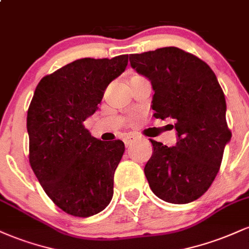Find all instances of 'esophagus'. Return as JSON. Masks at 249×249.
I'll return each instance as SVG.
<instances>
[{"label":"esophagus","instance_id":"34e87169","mask_svg":"<svg viewBox=\"0 0 249 249\" xmlns=\"http://www.w3.org/2000/svg\"><path fill=\"white\" fill-rule=\"evenodd\" d=\"M136 139H137V137L133 136V134H127V136H125L124 137L125 146H130V145L132 144V142L136 141Z\"/></svg>","mask_w":249,"mask_h":249}]
</instances>
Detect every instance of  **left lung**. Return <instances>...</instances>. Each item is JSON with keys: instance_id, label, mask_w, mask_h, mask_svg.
<instances>
[{"instance_id": "obj_1", "label": "left lung", "mask_w": 249, "mask_h": 249, "mask_svg": "<svg viewBox=\"0 0 249 249\" xmlns=\"http://www.w3.org/2000/svg\"><path fill=\"white\" fill-rule=\"evenodd\" d=\"M130 63L151 81L153 116L174 119L178 134L172 147L150 139L153 153L144 168L148 185L164 201H194L212 185L232 138L224 91L208 64L179 48L132 53Z\"/></svg>"}]
</instances>
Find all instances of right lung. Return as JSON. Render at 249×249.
Wrapping results in <instances>:
<instances>
[{"label":"right lung","instance_id":"1","mask_svg":"<svg viewBox=\"0 0 249 249\" xmlns=\"http://www.w3.org/2000/svg\"><path fill=\"white\" fill-rule=\"evenodd\" d=\"M127 62L128 55L77 59L43 77L34 92L27 117L30 166L47 196L70 215H95L112 199L124 142L99 141L83 123Z\"/></svg>","mask_w":249,"mask_h":249}]
</instances>
